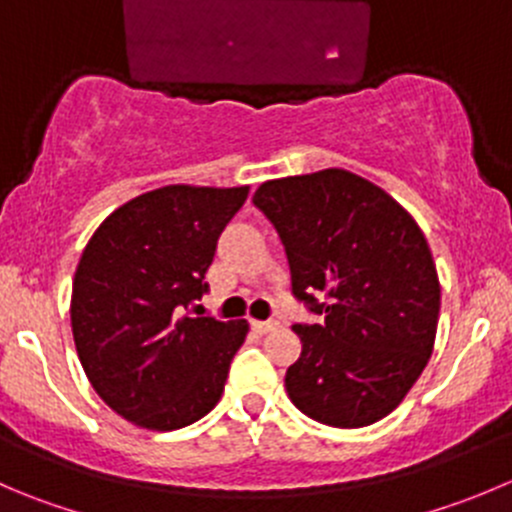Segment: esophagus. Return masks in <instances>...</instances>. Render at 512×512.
Masks as SVG:
<instances>
[{"label": "esophagus", "mask_w": 512, "mask_h": 512, "mask_svg": "<svg viewBox=\"0 0 512 512\" xmlns=\"http://www.w3.org/2000/svg\"><path fill=\"white\" fill-rule=\"evenodd\" d=\"M250 327L255 332H260V335H265V332L277 330V327H280V322H277V320H252Z\"/></svg>", "instance_id": "1"}]
</instances>
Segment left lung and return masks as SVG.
Masks as SVG:
<instances>
[{"instance_id": "obj_1", "label": "left lung", "mask_w": 512, "mask_h": 512, "mask_svg": "<svg viewBox=\"0 0 512 512\" xmlns=\"http://www.w3.org/2000/svg\"><path fill=\"white\" fill-rule=\"evenodd\" d=\"M252 202L280 235L295 300L322 317L292 325L302 355L287 395L322 425L377 423L425 370L438 330L440 282L418 222L345 170L265 182Z\"/></svg>"}]
</instances>
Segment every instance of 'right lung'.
<instances>
[{
    "instance_id": "add662e5",
    "label": "right lung",
    "mask_w": 512,
    "mask_h": 512,
    "mask_svg": "<svg viewBox=\"0 0 512 512\" xmlns=\"http://www.w3.org/2000/svg\"><path fill=\"white\" fill-rule=\"evenodd\" d=\"M250 187L170 185L114 210L74 272L72 335L99 398L147 430L205 418L245 342V320L190 315L217 240Z\"/></svg>"
}]
</instances>
